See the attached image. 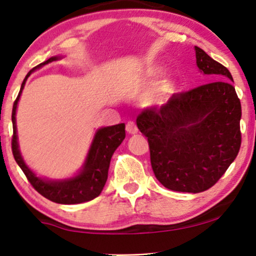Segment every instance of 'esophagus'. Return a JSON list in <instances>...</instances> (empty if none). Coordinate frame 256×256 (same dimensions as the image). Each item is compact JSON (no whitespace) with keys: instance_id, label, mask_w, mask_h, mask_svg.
Here are the masks:
<instances>
[{"instance_id":"34e87169","label":"esophagus","mask_w":256,"mask_h":256,"mask_svg":"<svg viewBox=\"0 0 256 256\" xmlns=\"http://www.w3.org/2000/svg\"><path fill=\"white\" fill-rule=\"evenodd\" d=\"M126 130H127L128 134H136L138 132V127L132 121H128L127 124H126Z\"/></svg>"}]
</instances>
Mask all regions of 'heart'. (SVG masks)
<instances>
[{"label": "heart", "mask_w": 256, "mask_h": 256, "mask_svg": "<svg viewBox=\"0 0 256 256\" xmlns=\"http://www.w3.org/2000/svg\"><path fill=\"white\" fill-rule=\"evenodd\" d=\"M163 72V66L154 65L146 73V79H155ZM178 90L176 79L168 78L152 88L144 98L146 106H162Z\"/></svg>", "instance_id": "heart-1"}]
</instances>
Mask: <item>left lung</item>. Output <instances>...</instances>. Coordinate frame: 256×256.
I'll use <instances>...</instances> for the list:
<instances>
[{"instance_id":"1","label":"left lung","mask_w":256,"mask_h":256,"mask_svg":"<svg viewBox=\"0 0 256 256\" xmlns=\"http://www.w3.org/2000/svg\"><path fill=\"white\" fill-rule=\"evenodd\" d=\"M199 71L216 82L176 93L136 118L148 138L154 174L166 188L198 194L213 186L241 146V104L225 66L194 46Z\"/></svg>"}]
</instances>
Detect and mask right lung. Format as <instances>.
<instances>
[{"label":"right lung","mask_w":256,"mask_h":256,"mask_svg":"<svg viewBox=\"0 0 256 256\" xmlns=\"http://www.w3.org/2000/svg\"><path fill=\"white\" fill-rule=\"evenodd\" d=\"M62 56H54L48 60L42 62L34 68L24 78L20 93L17 96L12 106V129L14 135L12 140V155L15 157L16 163L26 174L28 180L32 185L38 194H40L48 200L58 202V204H80V202H90L96 198L101 194L107 182L108 169H110V158L115 150L121 144L126 138L124 124H118L110 127H102L98 129L94 135L93 141L90 143V150L87 152L86 160L82 169L76 176L65 178V180H48V178L38 177L24 162L20 155L18 140H17L16 127V110L18 104L20 94L26 86V79L36 70L43 68L44 65L60 59Z\"/></svg>","instance_id":"right-lung-1"}]
</instances>
